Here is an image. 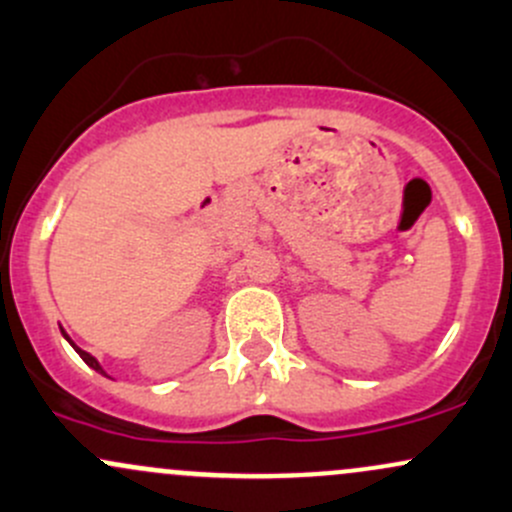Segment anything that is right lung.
<instances>
[{"label": "right lung", "mask_w": 512, "mask_h": 512, "mask_svg": "<svg viewBox=\"0 0 512 512\" xmlns=\"http://www.w3.org/2000/svg\"><path fill=\"white\" fill-rule=\"evenodd\" d=\"M63 335H65V333H63ZM65 338H67V335H65ZM67 340H70V338H67ZM70 345H72V347H75V350H77V355H80V357L84 359V362H87V364H89V367H92V369H97V372H101V374H104V369H101V367H99V362H97V359H94L92 355H89V352H84V350H80V347H77V345H75V342H72V340H70Z\"/></svg>", "instance_id": "right-lung-1"}]
</instances>
